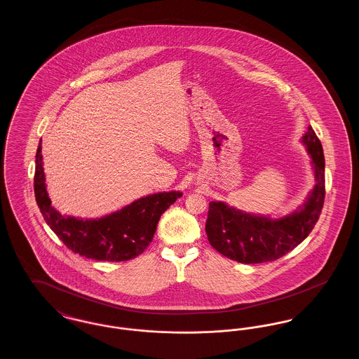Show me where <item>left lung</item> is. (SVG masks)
<instances>
[{"instance_id":"left-lung-1","label":"left lung","mask_w":359,"mask_h":359,"mask_svg":"<svg viewBox=\"0 0 359 359\" xmlns=\"http://www.w3.org/2000/svg\"><path fill=\"white\" fill-rule=\"evenodd\" d=\"M303 141L316 176V184L306 205L292 215L269 219L245 214L222 202H211L205 233L217 252L242 264H259L285 256L307 238L325 203V154L322 142L311 126Z\"/></svg>"}]
</instances>
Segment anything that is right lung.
Returning a JSON list of instances; mask_svg holds the SVG:
<instances>
[{"mask_svg":"<svg viewBox=\"0 0 359 359\" xmlns=\"http://www.w3.org/2000/svg\"><path fill=\"white\" fill-rule=\"evenodd\" d=\"M41 141L36 154L34 196L44 221L59 239L79 256L120 262L141 255L154 239L161 214L182 192H160L141 198L100 219H76L59 214L48 198L41 163Z\"/></svg>","mask_w":359,"mask_h":359,"instance_id":"obj_1","label":"right lung"}]
</instances>
